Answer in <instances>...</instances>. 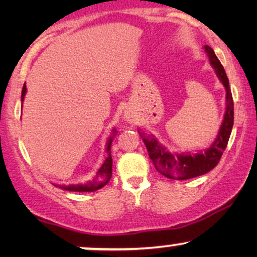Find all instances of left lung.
<instances>
[{
	"instance_id": "8db88e82",
	"label": "left lung",
	"mask_w": 257,
	"mask_h": 257,
	"mask_svg": "<svg viewBox=\"0 0 257 257\" xmlns=\"http://www.w3.org/2000/svg\"><path fill=\"white\" fill-rule=\"evenodd\" d=\"M206 53L210 58V63L226 88V113L223 123L217 135L216 140L210 149L204 153L197 155H173L168 152L163 146H161L155 139H144L150 158L152 159L155 168L162 175L173 180H187L203 175L210 172L219 163L221 156L228 144L229 135H231L233 118H234V108H233V98L229 88V82L227 78L225 69L221 65L213 49L209 46L204 47Z\"/></svg>"
}]
</instances>
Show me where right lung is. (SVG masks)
Returning a JSON list of instances; mask_svg holds the SVG:
<instances>
[{
  "label": "right lung",
  "instance_id": "1",
  "mask_svg": "<svg viewBox=\"0 0 257 257\" xmlns=\"http://www.w3.org/2000/svg\"><path fill=\"white\" fill-rule=\"evenodd\" d=\"M26 93V85L24 84L22 90V101L24 100ZM116 131H113V133ZM111 143H112V138H110L107 143V157H106L104 164H102L101 168L99 169V172L96 173V176L93 179V181L88 182V184L84 185H70V186H61V185H57L58 187L63 188V190L66 191H72V192H94V191L99 190V188L104 187V186L110 181L111 176H112V157H111Z\"/></svg>",
  "mask_w": 257,
  "mask_h": 257
}]
</instances>
